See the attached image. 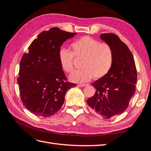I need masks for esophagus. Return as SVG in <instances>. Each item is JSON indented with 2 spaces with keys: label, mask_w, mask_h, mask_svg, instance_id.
<instances>
[{
  "label": "esophagus",
  "mask_w": 151,
  "mask_h": 151,
  "mask_svg": "<svg viewBox=\"0 0 151 151\" xmlns=\"http://www.w3.org/2000/svg\"><path fill=\"white\" fill-rule=\"evenodd\" d=\"M78 86H81V87H85V86H87V84H78Z\"/></svg>",
  "instance_id": "34e87169"
}]
</instances>
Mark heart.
Instances as JSON below:
<instances>
[{"mask_svg": "<svg viewBox=\"0 0 151 151\" xmlns=\"http://www.w3.org/2000/svg\"><path fill=\"white\" fill-rule=\"evenodd\" d=\"M73 52L61 48L59 50L58 58L61 67L65 71L71 72L76 58H83L81 68L71 73L69 76L70 81L76 83L89 82L93 76L96 78L104 77L110 71L113 65L114 52L112 47L105 42L89 36L79 38L71 44Z\"/></svg>", "mask_w": 151, "mask_h": 151, "instance_id": "1", "label": "heart"}]
</instances>
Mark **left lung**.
Instances as JSON below:
<instances>
[{"instance_id":"8db88e82","label":"left lung","mask_w":151,"mask_h":151,"mask_svg":"<svg viewBox=\"0 0 151 151\" xmlns=\"http://www.w3.org/2000/svg\"><path fill=\"white\" fill-rule=\"evenodd\" d=\"M100 38L113 48V65L107 75L92 84L96 91L87 103L93 112L108 119L128 107L135 91L137 70L132 52L117 35L104 33Z\"/></svg>"}]
</instances>
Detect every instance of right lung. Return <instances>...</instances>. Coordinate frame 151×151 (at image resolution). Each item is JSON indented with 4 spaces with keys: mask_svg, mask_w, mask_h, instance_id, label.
<instances>
[{
    "mask_svg": "<svg viewBox=\"0 0 151 151\" xmlns=\"http://www.w3.org/2000/svg\"><path fill=\"white\" fill-rule=\"evenodd\" d=\"M76 33L53 27L38 35L23 54L17 83L23 105L37 116H50L60 110L67 90L75 84L65 82L58 53Z\"/></svg>",
    "mask_w": 151,
    "mask_h": 151,
    "instance_id": "obj_1",
    "label": "right lung"
}]
</instances>
